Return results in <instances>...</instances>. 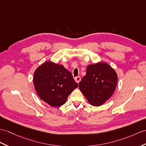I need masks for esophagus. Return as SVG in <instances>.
<instances>
[{"instance_id":"esophagus-1","label":"esophagus","mask_w":146,"mask_h":146,"mask_svg":"<svg viewBox=\"0 0 146 146\" xmlns=\"http://www.w3.org/2000/svg\"><path fill=\"white\" fill-rule=\"evenodd\" d=\"M75 79V81L76 82H77L78 84H79L80 82V80H81V78L79 76H77V77H76L75 79Z\"/></svg>"}]
</instances>
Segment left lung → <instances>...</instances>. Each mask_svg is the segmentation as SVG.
I'll return each instance as SVG.
<instances>
[{
  "label": "left lung",
  "instance_id": "1",
  "mask_svg": "<svg viewBox=\"0 0 146 146\" xmlns=\"http://www.w3.org/2000/svg\"><path fill=\"white\" fill-rule=\"evenodd\" d=\"M118 76L106 62L88 65L86 75L79 82V88L92 105H103L111 97L116 87Z\"/></svg>",
  "mask_w": 146,
  "mask_h": 146
}]
</instances>
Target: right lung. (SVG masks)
Returning a JSON list of instances; mask_svg holds the SVG:
<instances>
[{
    "instance_id": "1",
    "label": "right lung",
    "mask_w": 146,
    "mask_h": 146,
    "mask_svg": "<svg viewBox=\"0 0 146 146\" xmlns=\"http://www.w3.org/2000/svg\"><path fill=\"white\" fill-rule=\"evenodd\" d=\"M33 84L40 98L53 107L64 104L69 94L78 87L69 70L62 65L49 61L35 71Z\"/></svg>"
}]
</instances>
